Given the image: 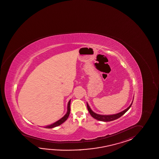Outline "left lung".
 Listing matches in <instances>:
<instances>
[{"label": "left lung", "instance_id": "left-lung-1", "mask_svg": "<svg viewBox=\"0 0 159 159\" xmlns=\"http://www.w3.org/2000/svg\"><path fill=\"white\" fill-rule=\"evenodd\" d=\"M133 102V101H132L131 105H130L128 108L125 109L124 111L119 112V113L116 114H112V115H100V114H98L97 113H95L92 111V110L89 107V105H88V103H87V108H88V110L89 111L90 115L93 116V118L96 119L97 120H101V121L108 122V121L116 120V119L120 118L122 116H123L124 114L126 112L129 108H130V107L132 106Z\"/></svg>", "mask_w": 159, "mask_h": 159}]
</instances>
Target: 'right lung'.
<instances>
[{
	"label": "right lung",
	"instance_id": "obj_1",
	"mask_svg": "<svg viewBox=\"0 0 159 159\" xmlns=\"http://www.w3.org/2000/svg\"><path fill=\"white\" fill-rule=\"evenodd\" d=\"M70 100L69 101L68 103V106H67V112L66 113V115L62 117L60 120L56 121V122H54L53 124H51L50 125H48L45 126V128H48V129H51V128H55L56 126H58L59 125H60L61 124H62L63 122H64L67 118H68V116H70Z\"/></svg>",
	"mask_w": 159,
	"mask_h": 159
}]
</instances>
